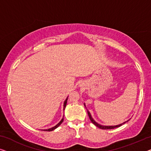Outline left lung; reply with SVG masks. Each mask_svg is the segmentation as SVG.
I'll return each instance as SVG.
<instances>
[{"label":"left lung","mask_w":151,"mask_h":151,"mask_svg":"<svg viewBox=\"0 0 151 151\" xmlns=\"http://www.w3.org/2000/svg\"><path fill=\"white\" fill-rule=\"evenodd\" d=\"M84 105H85V104H84ZM86 107V106H85ZM87 113H88V116H89V119H90V120H91V121L92 122V123H93L94 125H95L96 126H97L98 127H99V128H100V129H114V128H116V127H120V126H121L123 124H124V123H125L126 122H127L128 121H125V122H124V123H121V124H119V125H111V126H106V125H100V124H99V123H98L97 122H96V121L94 120V119L92 118V116H91V114H90V112H89V111H88V110L87 109Z\"/></svg>","instance_id":"1"}]
</instances>
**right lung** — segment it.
Here are the masks:
<instances>
[{
    "label": "right lung",
    "mask_w": 151,
    "mask_h": 151,
    "mask_svg": "<svg viewBox=\"0 0 151 151\" xmlns=\"http://www.w3.org/2000/svg\"><path fill=\"white\" fill-rule=\"evenodd\" d=\"M67 100H68V97H67V98L66 99V100H65V101H64V110H65V108H66V104H67ZM64 116H63V118L62 119V120L60 121V122L58 123L57 125L54 126V127H51V128H49V129H42V130H44V131H47V132H51V131H53V130H54V129H56V128L59 127V126L62 124V123L63 122V121H64Z\"/></svg>",
    "instance_id": "obj_1"
}]
</instances>
